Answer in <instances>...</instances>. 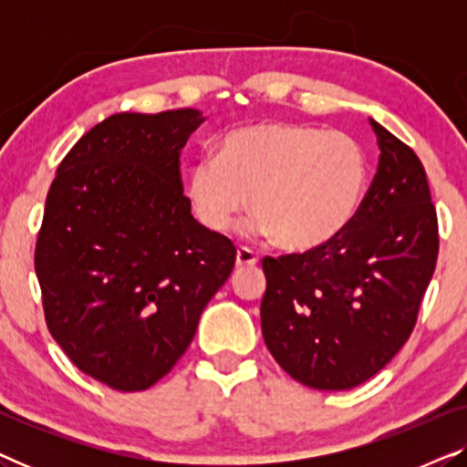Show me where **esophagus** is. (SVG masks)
<instances>
[{
	"instance_id": "obj_1",
	"label": "esophagus",
	"mask_w": 467,
	"mask_h": 467,
	"mask_svg": "<svg viewBox=\"0 0 467 467\" xmlns=\"http://www.w3.org/2000/svg\"><path fill=\"white\" fill-rule=\"evenodd\" d=\"M257 264V254H254L251 248H246V246H240L238 251H235V267H251V265H254Z\"/></svg>"
}]
</instances>
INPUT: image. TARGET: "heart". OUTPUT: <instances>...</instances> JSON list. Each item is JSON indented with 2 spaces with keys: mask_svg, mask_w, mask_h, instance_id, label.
<instances>
[{
  "mask_svg": "<svg viewBox=\"0 0 467 467\" xmlns=\"http://www.w3.org/2000/svg\"><path fill=\"white\" fill-rule=\"evenodd\" d=\"M368 187V157L355 138L286 120L227 131L214 157L195 159L184 178L189 206L208 232H227L251 195L248 232L296 253L347 232Z\"/></svg>",
  "mask_w": 467,
  "mask_h": 467,
  "instance_id": "obj_1",
  "label": "heart"
}]
</instances>
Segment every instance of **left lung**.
Returning a JSON list of instances; mask_svg holds the SVG:
<instances>
[{
    "label": "left lung",
    "instance_id": "1",
    "mask_svg": "<svg viewBox=\"0 0 467 467\" xmlns=\"http://www.w3.org/2000/svg\"><path fill=\"white\" fill-rule=\"evenodd\" d=\"M380 159L347 232L315 251L264 259L261 331L286 374L353 389L398 355L436 270L438 216L410 146L369 120Z\"/></svg>",
    "mask_w": 467,
    "mask_h": 467
}]
</instances>
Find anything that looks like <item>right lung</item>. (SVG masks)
I'll list each match as a JSON object with an SVG mask.
<instances>
[{
    "mask_svg": "<svg viewBox=\"0 0 467 467\" xmlns=\"http://www.w3.org/2000/svg\"><path fill=\"white\" fill-rule=\"evenodd\" d=\"M200 110L112 114L63 157L47 195L36 274L50 334L117 391L161 380L225 285L235 246L191 214L181 150Z\"/></svg>",
    "mask_w": 467,
    "mask_h": 467,
    "instance_id": "add662e5",
    "label": "right lung"
}]
</instances>
